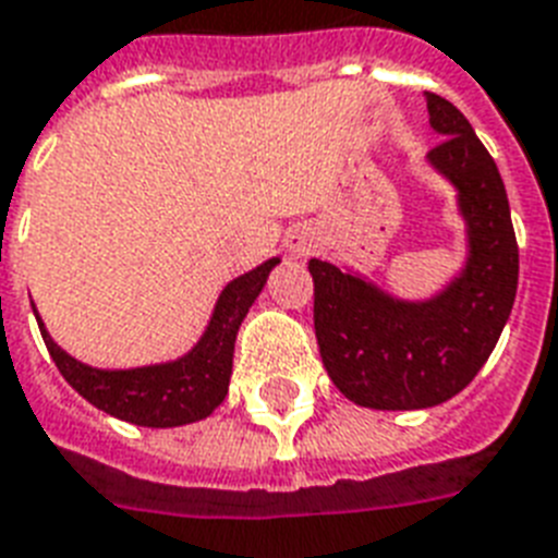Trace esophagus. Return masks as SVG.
Masks as SVG:
<instances>
[{"label":"esophagus","mask_w":558,"mask_h":558,"mask_svg":"<svg viewBox=\"0 0 558 558\" xmlns=\"http://www.w3.org/2000/svg\"><path fill=\"white\" fill-rule=\"evenodd\" d=\"M287 246L294 257H306L312 252V240L306 234H292Z\"/></svg>","instance_id":"34e87169"}]
</instances>
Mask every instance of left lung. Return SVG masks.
<instances>
[{"mask_svg":"<svg viewBox=\"0 0 558 558\" xmlns=\"http://www.w3.org/2000/svg\"><path fill=\"white\" fill-rule=\"evenodd\" d=\"M441 134L429 166L459 192L468 264L429 301H401L312 257L315 335L335 387L369 410H427L459 396L499 341L519 287L510 203L490 151L459 108L427 94Z\"/></svg>","mask_w":558,"mask_h":558,"instance_id":"1","label":"left lung"}]
</instances>
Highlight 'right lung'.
Returning a JSON list of instances; mask_svg holds the SVG:
<instances>
[{"mask_svg": "<svg viewBox=\"0 0 558 558\" xmlns=\"http://www.w3.org/2000/svg\"><path fill=\"white\" fill-rule=\"evenodd\" d=\"M278 264V257H271L257 269L234 278L217 298L211 320L197 347L169 364L137 366V369H97L59 350L36 310L34 315L53 364L85 401L137 427H183V424L206 418L223 404L229 378H232L238 329L246 318L248 306L264 289L269 271Z\"/></svg>", "mask_w": 558, "mask_h": 558, "instance_id": "add662e5", "label": "right lung"}]
</instances>
